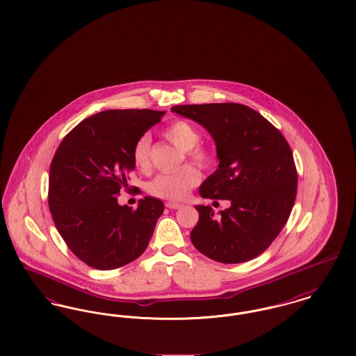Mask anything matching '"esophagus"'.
<instances>
[{
  "label": "esophagus",
  "instance_id": "34e87169",
  "mask_svg": "<svg viewBox=\"0 0 356 356\" xmlns=\"http://www.w3.org/2000/svg\"><path fill=\"white\" fill-rule=\"evenodd\" d=\"M165 205H167L170 209H177V208H180V207H181V204L175 203V202H168Z\"/></svg>",
  "mask_w": 356,
  "mask_h": 356
}]
</instances>
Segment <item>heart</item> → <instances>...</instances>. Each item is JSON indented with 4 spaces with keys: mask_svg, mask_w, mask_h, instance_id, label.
Here are the masks:
<instances>
[{
    "mask_svg": "<svg viewBox=\"0 0 356 356\" xmlns=\"http://www.w3.org/2000/svg\"><path fill=\"white\" fill-rule=\"evenodd\" d=\"M164 137L172 143L177 149L186 152L189 160L195 164L208 167L215 161V154L208 148L199 147L200 132L191 122L177 120L164 129ZM132 157L136 168L148 170L151 168V136L148 134L140 136L135 143ZM200 181V172L193 165H184L180 170L161 173L156 176L148 184V192L160 199L181 200L188 192Z\"/></svg>",
    "mask_w": 356,
    "mask_h": 356,
    "instance_id": "b5f03b06",
    "label": "heart"
}]
</instances>
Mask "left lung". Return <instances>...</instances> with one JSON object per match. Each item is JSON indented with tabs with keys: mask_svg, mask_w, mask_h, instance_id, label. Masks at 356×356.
Masks as SVG:
<instances>
[{
	"mask_svg": "<svg viewBox=\"0 0 356 356\" xmlns=\"http://www.w3.org/2000/svg\"><path fill=\"white\" fill-rule=\"evenodd\" d=\"M212 136L219 168L199 188L204 199L229 200L216 216L196 205L199 221L191 241L207 257L244 263L263 254L286 225L296 197L298 175L286 138L268 120L235 102L176 105Z\"/></svg>",
	"mask_w": 356,
	"mask_h": 356,
	"instance_id": "8db88e82",
	"label": "left lung"
}]
</instances>
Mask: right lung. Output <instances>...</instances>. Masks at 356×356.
<instances>
[{
  "mask_svg": "<svg viewBox=\"0 0 356 356\" xmlns=\"http://www.w3.org/2000/svg\"><path fill=\"white\" fill-rule=\"evenodd\" d=\"M164 115L104 111L76 125L56 151L49 170L51 218L69 250L93 268H119L148 247L164 204L145 196L132 211L120 205L118 195L135 170L137 138Z\"/></svg>",
  "mask_w": 356,
  "mask_h": 356,
  "instance_id": "right-lung-1",
  "label": "right lung"
}]
</instances>
